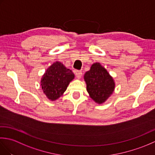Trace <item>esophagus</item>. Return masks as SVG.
Listing matches in <instances>:
<instances>
[{
  "instance_id": "esophagus-1",
  "label": "esophagus",
  "mask_w": 155,
  "mask_h": 155,
  "mask_svg": "<svg viewBox=\"0 0 155 155\" xmlns=\"http://www.w3.org/2000/svg\"><path fill=\"white\" fill-rule=\"evenodd\" d=\"M82 74H83V73H82V72L81 71H75V75H76V77H77V78H81L82 77Z\"/></svg>"
}]
</instances>
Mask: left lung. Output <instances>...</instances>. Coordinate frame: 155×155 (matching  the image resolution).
Listing matches in <instances>:
<instances>
[{"label": "left lung", "instance_id": "8db88e82", "mask_svg": "<svg viewBox=\"0 0 155 155\" xmlns=\"http://www.w3.org/2000/svg\"><path fill=\"white\" fill-rule=\"evenodd\" d=\"M84 80L90 97L98 104L104 103L114 91L113 77L99 62L91 65L90 70L84 74Z\"/></svg>", "mask_w": 155, "mask_h": 155}]
</instances>
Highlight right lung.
<instances>
[{"label":"right lung","mask_w":155,"mask_h":155,"mask_svg":"<svg viewBox=\"0 0 155 155\" xmlns=\"http://www.w3.org/2000/svg\"><path fill=\"white\" fill-rule=\"evenodd\" d=\"M74 78V74L59 61L52 64L42 76L41 86L43 93L51 101L57 100Z\"/></svg>","instance_id":"right-lung-1"}]
</instances>
